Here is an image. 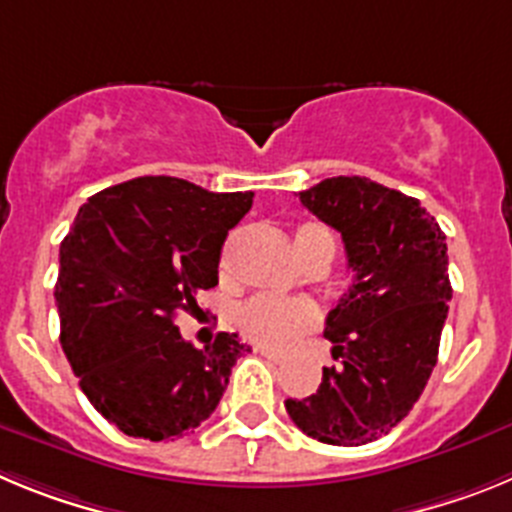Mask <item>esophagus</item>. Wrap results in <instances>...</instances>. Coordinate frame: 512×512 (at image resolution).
Wrapping results in <instances>:
<instances>
[{
	"label": "esophagus",
	"mask_w": 512,
	"mask_h": 512,
	"mask_svg": "<svg viewBox=\"0 0 512 512\" xmlns=\"http://www.w3.org/2000/svg\"><path fill=\"white\" fill-rule=\"evenodd\" d=\"M256 351H259L261 356H266V359L269 361H274V364H282L284 359H287V356L282 354V351H274V348H266V346H256Z\"/></svg>",
	"instance_id": "obj_1"
}]
</instances>
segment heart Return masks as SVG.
<instances>
[{
  "instance_id": "1",
  "label": "heart",
  "mask_w": 512,
  "mask_h": 512,
  "mask_svg": "<svg viewBox=\"0 0 512 512\" xmlns=\"http://www.w3.org/2000/svg\"><path fill=\"white\" fill-rule=\"evenodd\" d=\"M300 261L312 253L325 251L333 256V233L320 223H302L292 235ZM235 328L251 341L269 348H287L302 333L318 325L320 312L315 302L305 297H274L256 295L235 310Z\"/></svg>"
}]
</instances>
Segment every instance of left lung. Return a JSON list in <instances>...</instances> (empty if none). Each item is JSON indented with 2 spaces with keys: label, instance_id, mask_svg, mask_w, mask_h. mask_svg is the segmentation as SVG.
<instances>
[{
  "label": "left lung",
  "instance_id": "left-lung-1",
  "mask_svg": "<svg viewBox=\"0 0 512 512\" xmlns=\"http://www.w3.org/2000/svg\"><path fill=\"white\" fill-rule=\"evenodd\" d=\"M300 202L336 228L354 284L325 320L338 366L289 418L330 446L377 441L413 410L438 359L451 300L446 235L415 197L366 176H333Z\"/></svg>",
  "mask_w": 512,
  "mask_h": 512
}]
</instances>
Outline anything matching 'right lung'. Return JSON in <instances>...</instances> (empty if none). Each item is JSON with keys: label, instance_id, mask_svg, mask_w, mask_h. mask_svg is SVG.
Wrapping results in <instances>:
<instances>
[{"label": "right lung", "instance_id": "add662e5", "mask_svg": "<svg viewBox=\"0 0 512 512\" xmlns=\"http://www.w3.org/2000/svg\"><path fill=\"white\" fill-rule=\"evenodd\" d=\"M253 192H207L176 176H138L79 207L58 253L61 346L97 413L125 436L169 441L212 415L238 356L217 333L197 348L176 315L217 284L228 230Z\"/></svg>", "mask_w": 512, "mask_h": 512}]
</instances>
